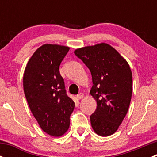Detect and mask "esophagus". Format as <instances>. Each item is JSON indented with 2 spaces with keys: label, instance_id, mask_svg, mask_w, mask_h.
I'll return each instance as SVG.
<instances>
[{
  "label": "esophagus",
  "instance_id": "34e87169",
  "mask_svg": "<svg viewBox=\"0 0 157 157\" xmlns=\"http://www.w3.org/2000/svg\"><path fill=\"white\" fill-rule=\"evenodd\" d=\"M83 96H84V95H83V93H80V94H78L77 96V98L78 99H82L83 98Z\"/></svg>",
  "mask_w": 157,
  "mask_h": 157
}]
</instances>
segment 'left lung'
<instances>
[{"mask_svg": "<svg viewBox=\"0 0 157 157\" xmlns=\"http://www.w3.org/2000/svg\"><path fill=\"white\" fill-rule=\"evenodd\" d=\"M74 54L90 69V94L97 107L90 115L93 131L99 136L113 134L127 114L132 95V73L125 59L107 43L77 48Z\"/></svg>", "mask_w": 157, "mask_h": 157, "instance_id": "8db88e82", "label": "left lung"}]
</instances>
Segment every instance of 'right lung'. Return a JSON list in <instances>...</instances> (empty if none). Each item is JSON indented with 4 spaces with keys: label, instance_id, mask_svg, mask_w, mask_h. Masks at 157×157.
Instances as JSON below:
<instances>
[{
    "label": "right lung",
    "instance_id": "right-lung-1",
    "mask_svg": "<svg viewBox=\"0 0 157 157\" xmlns=\"http://www.w3.org/2000/svg\"><path fill=\"white\" fill-rule=\"evenodd\" d=\"M69 49L53 44L42 45L32 55L23 74V90L30 110L43 131L53 137L68 130L74 109L59 72Z\"/></svg>",
    "mask_w": 157,
    "mask_h": 157
}]
</instances>
